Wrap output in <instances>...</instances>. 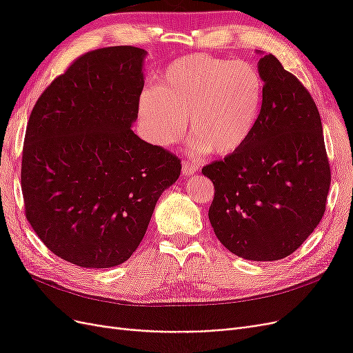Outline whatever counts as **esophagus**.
<instances>
[{
    "mask_svg": "<svg viewBox=\"0 0 353 353\" xmlns=\"http://www.w3.org/2000/svg\"><path fill=\"white\" fill-rule=\"evenodd\" d=\"M197 169H199V166L194 162H190V160H184L183 162V174L185 176L193 175Z\"/></svg>",
    "mask_w": 353,
    "mask_h": 353,
    "instance_id": "esophagus-1",
    "label": "esophagus"
}]
</instances>
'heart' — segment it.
Masks as SVG:
<instances>
[{
  "mask_svg": "<svg viewBox=\"0 0 353 353\" xmlns=\"http://www.w3.org/2000/svg\"><path fill=\"white\" fill-rule=\"evenodd\" d=\"M265 82L254 65L209 54L179 57L162 72L157 88L140 95L138 116L148 141H179L190 117L199 150L227 156L241 148L258 125Z\"/></svg>",
  "mask_w": 353,
  "mask_h": 353,
  "instance_id": "obj_1",
  "label": "heart"
}]
</instances>
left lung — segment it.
<instances>
[{"mask_svg": "<svg viewBox=\"0 0 353 353\" xmlns=\"http://www.w3.org/2000/svg\"><path fill=\"white\" fill-rule=\"evenodd\" d=\"M258 125L237 152L201 169L215 187L209 221L218 240L248 261H279L311 236L331 183L319 112L311 94L272 54Z\"/></svg>", "mask_w": 353, "mask_h": 353, "instance_id": "1", "label": "left lung"}]
</instances>
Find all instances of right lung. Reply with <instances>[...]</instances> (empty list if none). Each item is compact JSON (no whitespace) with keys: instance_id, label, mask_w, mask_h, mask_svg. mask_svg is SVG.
Returning <instances> with one entry per match:
<instances>
[{"instance_id":"right-lung-1","label":"right lung","mask_w":353,"mask_h":353,"mask_svg":"<svg viewBox=\"0 0 353 353\" xmlns=\"http://www.w3.org/2000/svg\"><path fill=\"white\" fill-rule=\"evenodd\" d=\"M147 52H85L32 109L22 156L26 218L48 250L82 268H112L140 245L179 159L131 130Z\"/></svg>"}]
</instances>
